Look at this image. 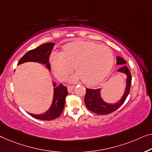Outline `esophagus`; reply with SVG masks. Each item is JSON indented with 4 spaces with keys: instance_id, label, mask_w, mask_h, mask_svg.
Instances as JSON below:
<instances>
[{
    "instance_id": "1",
    "label": "esophagus",
    "mask_w": 152,
    "mask_h": 152,
    "mask_svg": "<svg viewBox=\"0 0 152 152\" xmlns=\"http://www.w3.org/2000/svg\"><path fill=\"white\" fill-rule=\"evenodd\" d=\"M74 88V86H68L67 87V90L69 92H71V91L73 90Z\"/></svg>"
}]
</instances>
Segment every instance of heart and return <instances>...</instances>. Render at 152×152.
Masks as SVG:
<instances>
[{
	"instance_id": "heart-1",
	"label": "heart",
	"mask_w": 152,
	"mask_h": 152,
	"mask_svg": "<svg viewBox=\"0 0 152 152\" xmlns=\"http://www.w3.org/2000/svg\"><path fill=\"white\" fill-rule=\"evenodd\" d=\"M51 62L53 72L58 78L65 79L74 65L77 73L72 76L71 81L82 78L85 84L95 85L110 74L114 56L108 47L78 40L66 45L63 53H53Z\"/></svg>"
}]
</instances>
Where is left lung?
Wrapping results in <instances>:
<instances>
[{
    "instance_id": "1",
    "label": "left lung",
    "mask_w": 152,
    "mask_h": 152,
    "mask_svg": "<svg viewBox=\"0 0 152 152\" xmlns=\"http://www.w3.org/2000/svg\"><path fill=\"white\" fill-rule=\"evenodd\" d=\"M117 65H122V67L118 69V72L125 74L127 76L126 78V87L125 92L122 98L116 103H108L102 100L100 95V89H86L85 96V103L87 108L91 112L98 115H106L112 113L121 107L125 101L130 91L132 83V75L129 69L125 65L126 61L121 56L116 57Z\"/></svg>"
}]
</instances>
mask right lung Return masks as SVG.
I'll return each instance as SVG.
<instances>
[{
	"label": "right lung",
	"mask_w": 152,
	"mask_h": 152,
	"mask_svg": "<svg viewBox=\"0 0 152 152\" xmlns=\"http://www.w3.org/2000/svg\"><path fill=\"white\" fill-rule=\"evenodd\" d=\"M54 45L53 42H48V43L42 44L38 48L29 51L20 59L18 65L26 62H36L45 65L48 69L50 70L51 67L49 58ZM53 86H54V96L50 109L44 114H34L28 113L30 116L42 121H52L57 118L62 114L65 106V98L68 94L67 88L62 84L57 85L54 82H53Z\"/></svg>",
	"instance_id": "obj_1"
}]
</instances>
